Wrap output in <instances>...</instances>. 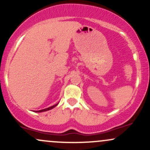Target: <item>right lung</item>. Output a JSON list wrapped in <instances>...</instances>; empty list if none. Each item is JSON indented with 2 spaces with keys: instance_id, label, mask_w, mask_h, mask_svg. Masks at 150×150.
Here are the masks:
<instances>
[{
  "instance_id": "add662e5",
  "label": "right lung",
  "mask_w": 150,
  "mask_h": 150,
  "mask_svg": "<svg viewBox=\"0 0 150 150\" xmlns=\"http://www.w3.org/2000/svg\"><path fill=\"white\" fill-rule=\"evenodd\" d=\"M58 105V104L53 105V106H50V107L49 108H44V109H42V110H40V111H36V112H44V111H49V110H51L52 109V108H53L55 107V106H56Z\"/></svg>"
}]
</instances>
